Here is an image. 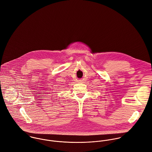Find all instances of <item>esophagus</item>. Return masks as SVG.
<instances>
[{"label": "esophagus", "mask_w": 152, "mask_h": 152, "mask_svg": "<svg viewBox=\"0 0 152 152\" xmlns=\"http://www.w3.org/2000/svg\"><path fill=\"white\" fill-rule=\"evenodd\" d=\"M80 83H82L83 82V80H80V81H78Z\"/></svg>", "instance_id": "1"}]
</instances>
